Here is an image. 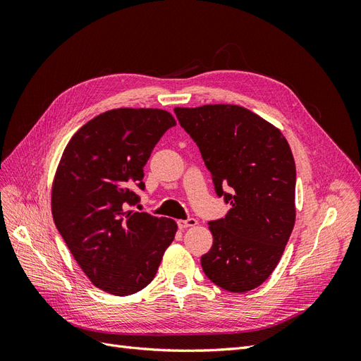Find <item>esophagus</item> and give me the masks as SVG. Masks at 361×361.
Listing matches in <instances>:
<instances>
[{
	"instance_id": "esophagus-1",
	"label": "esophagus",
	"mask_w": 361,
	"mask_h": 361,
	"mask_svg": "<svg viewBox=\"0 0 361 361\" xmlns=\"http://www.w3.org/2000/svg\"><path fill=\"white\" fill-rule=\"evenodd\" d=\"M199 224V221L195 220V218H188V220H179L178 221V226H179V228H188V227H195Z\"/></svg>"
}]
</instances>
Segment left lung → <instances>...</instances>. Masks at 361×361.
Segmentation results:
<instances>
[{
	"instance_id": "1",
	"label": "left lung",
	"mask_w": 361,
	"mask_h": 361,
	"mask_svg": "<svg viewBox=\"0 0 361 361\" xmlns=\"http://www.w3.org/2000/svg\"><path fill=\"white\" fill-rule=\"evenodd\" d=\"M197 143L215 191L231 203L209 223L214 244L202 268L216 286L248 292L276 269L295 226V161L281 130L244 106L212 104L174 108Z\"/></svg>"
}]
</instances>
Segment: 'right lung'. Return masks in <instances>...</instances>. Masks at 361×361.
<instances>
[{"mask_svg": "<svg viewBox=\"0 0 361 361\" xmlns=\"http://www.w3.org/2000/svg\"><path fill=\"white\" fill-rule=\"evenodd\" d=\"M176 125L159 108H116L81 126L54 174L51 211L59 232L96 288L126 297L157 276L178 224L128 211L145 190L143 169L162 134Z\"/></svg>", "mask_w": 361, "mask_h": 361, "instance_id": "right-lung-1", "label": "right lung"}]
</instances>
